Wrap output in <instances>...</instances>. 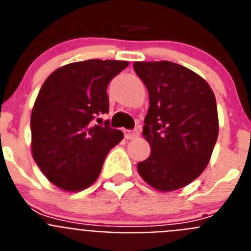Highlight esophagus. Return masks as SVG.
<instances>
[{"instance_id":"1","label":"esophagus","mask_w":251,"mask_h":251,"mask_svg":"<svg viewBox=\"0 0 251 251\" xmlns=\"http://www.w3.org/2000/svg\"><path fill=\"white\" fill-rule=\"evenodd\" d=\"M124 132V137L127 139H134L139 136V132L137 129L134 130H123Z\"/></svg>"}]
</instances>
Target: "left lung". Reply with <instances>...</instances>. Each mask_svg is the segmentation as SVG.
<instances>
[{
    "label": "left lung",
    "mask_w": 251,
    "mask_h": 251,
    "mask_svg": "<svg viewBox=\"0 0 251 251\" xmlns=\"http://www.w3.org/2000/svg\"><path fill=\"white\" fill-rule=\"evenodd\" d=\"M150 94L142 134L151 146L137 170L158 191L182 188L202 174L219 136L216 99L205 79L171 61H136Z\"/></svg>",
    "instance_id": "left-lung-1"
}]
</instances>
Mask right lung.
Segmentation results:
<instances>
[{"instance_id": "add662e5", "label": "right lung", "mask_w": 251, "mask_h": 251, "mask_svg": "<svg viewBox=\"0 0 251 251\" xmlns=\"http://www.w3.org/2000/svg\"><path fill=\"white\" fill-rule=\"evenodd\" d=\"M128 61L92 59L51 73L31 113V151L51 183L79 192L95 182L106 154L123 139L122 130L94 124L109 112L108 84Z\"/></svg>"}]
</instances>
